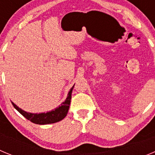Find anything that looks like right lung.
<instances>
[{"mask_svg":"<svg viewBox=\"0 0 155 155\" xmlns=\"http://www.w3.org/2000/svg\"><path fill=\"white\" fill-rule=\"evenodd\" d=\"M74 86L71 88L70 91L68 93V97L65 102H63L58 107L55 108L54 110L49 111L47 113H41V114H31L24 111L23 110L17 107L13 102L12 104H13L14 107L18 111L21 115H23L26 119L30 120L31 122L36 124H54V123L58 122L62 120V119L65 117L67 115L68 111H69V105H70L71 98H72V92L73 90Z\"/></svg>","mask_w":155,"mask_h":155,"instance_id":"obj_1","label":"right lung"}]
</instances>
